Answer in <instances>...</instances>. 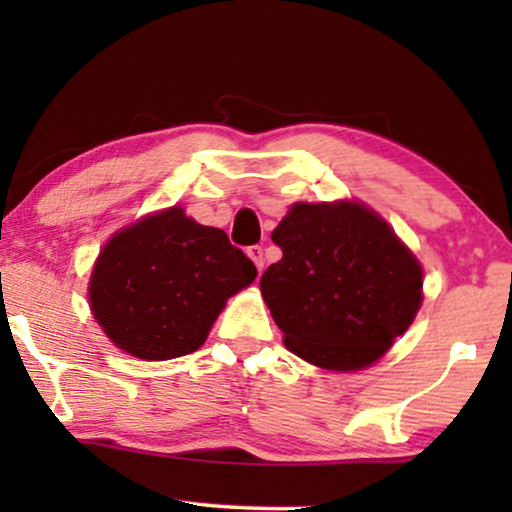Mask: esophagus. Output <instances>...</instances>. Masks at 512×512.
<instances>
[{
  "label": "esophagus",
  "mask_w": 512,
  "mask_h": 512,
  "mask_svg": "<svg viewBox=\"0 0 512 512\" xmlns=\"http://www.w3.org/2000/svg\"><path fill=\"white\" fill-rule=\"evenodd\" d=\"M247 254H249L251 261H254V265L258 268V272H261V270H263V265H265L263 247H249V249H247Z\"/></svg>",
  "instance_id": "1"
}]
</instances>
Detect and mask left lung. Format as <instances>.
I'll list each match as a JSON object with an SVG mask.
<instances>
[{
    "mask_svg": "<svg viewBox=\"0 0 512 512\" xmlns=\"http://www.w3.org/2000/svg\"><path fill=\"white\" fill-rule=\"evenodd\" d=\"M272 242L282 261L263 272V300L286 349L314 366H370L422 305V265L359 202H296Z\"/></svg>",
    "mask_w": 512,
    "mask_h": 512,
    "instance_id": "obj_1",
    "label": "left lung"
}]
</instances>
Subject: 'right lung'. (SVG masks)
Segmentation results:
<instances>
[{
	"label": "right lung",
	"mask_w": 512,
	"mask_h": 512,
	"mask_svg": "<svg viewBox=\"0 0 512 512\" xmlns=\"http://www.w3.org/2000/svg\"><path fill=\"white\" fill-rule=\"evenodd\" d=\"M256 265L219 228L181 207L118 230L90 275V307L118 349L144 361L191 354Z\"/></svg>",
	"instance_id": "obj_1"
}]
</instances>
